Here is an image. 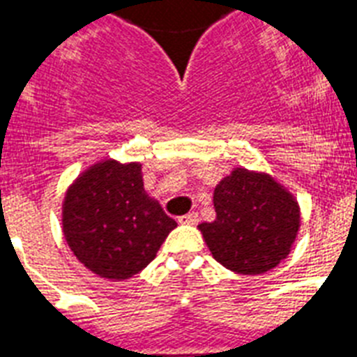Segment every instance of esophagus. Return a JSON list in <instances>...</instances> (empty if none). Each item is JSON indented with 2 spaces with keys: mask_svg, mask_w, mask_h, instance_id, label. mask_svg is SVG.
Returning <instances> with one entry per match:
<instances>
[{
  "mask_svg": "<svg viewBox=\"0 0 357 357\" xmlns=\"http://www.w3.org/2000/svg\"><path fill=\"white\" fill-rule=\"evenodd\" d=\"M197 221H199V215H197L196 212H188V214L179 218V223H183V225H196Z\"/></svg>",
  "mask_w": 357,
  "mask_h": 357,
  "instance_id": "esophagus-1",
  "label": "esophagus"
}]
</instances>
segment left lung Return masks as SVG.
I'll use <instances>...</instances> for the list:
<instances>
[{"mask_svg":"<svg viewBox=\"0 0 357 357\" xmlns=\"http://www.w3.org/2000/svg\"><path fill=\"white\" fill-rule=\"evenodd\" d=\"M215 220L202 223L218 263L238 274H263L280 265L299 230L294 196L265 172L234 169L214 188Z\"/></svg>","mask_w":357,"mask_h":357,"instance_id":"obj_1","label":"left lung"}]
</instances>
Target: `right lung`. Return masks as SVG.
<instances>
[{
    "label": "right lung",
    "mask_w": 357,
    "mask_h": 357,
    "mask_svg": "<svg viewBox=\"0 0 357 357\" xmlns=\"http://www.w3.org/2000/svg\"><path fill=\"white\" fill-rule=\"evenodd\" d=\"M178 223L143 188L142 165L103 160L79 174L63 199V234L100 278L123 281L152 261Z\"/></svg>",
    "instance_id": "1"
}]
</instances>
